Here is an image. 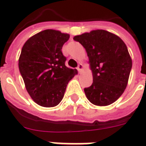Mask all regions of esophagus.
<instances>
[{
	"label": "esophagus",
	"instance_id": "obj_1",
	"mask_svg": "<svg viewBox=\"0 0 146 146\" xmlns=\"http://www.w3.org/2000/svg\"><path fill=\"white\" fill-rule=\"evenodd\" d=\"M77 69H78V71H79V72H82V71L84 69V66L82 64H79L78 65V68H77Z\"/></svg>",
	"mask_w": 146,
	"mask_h": 146
}]
</instances>
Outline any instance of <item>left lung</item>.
Listing matches in <instances>:
<instances>
[{
    "label": "left lung",
    "mask_w": 146,
    "mask_h": 146,
    "mask_svg": "<svg viewBox=\"0 0 146 146\" xmlns=\"http://www.w3.org/2000/svg\"><path fill=\"white\" fill-rule=\"evenodd\" d=\"M73 39L86 49L93 74V83L84 89L87 99L98 106L114 103L124 92L132 68L126 44L104 30L86 32Z\"/></svg>",
    "instance_id": "1"
}]
</instances>
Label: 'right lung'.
Returning a JSON list of instances; mask_svg holds the SVG:
<instances>
[{"label": "right lung", "mask_w": 146, "mask_h": 146, "mask_svg": "<svg viewBox=\"0 0 146 146\" xmlns=\"http://www.w3.org/2000/svg\"><path fill=\"white\" fill-rule=\"evenodd\" d=\"M70 35L48 29L33 35L24 43L19 58V68L26 89L36 104L55 107L64 98L68 83L76 69L65 66L62 47Z\"/></svg>", "instance_id": "1"}]
</instances>
